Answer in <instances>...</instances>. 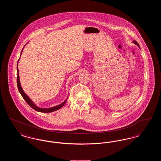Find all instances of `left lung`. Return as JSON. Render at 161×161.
<instances>
[{
  "label": "left lung",
  "instance_id": "obj_1",
  "mask_svg": "<svg viewBox=\"0 0 161 161\" xmlns=\"http://www.w3.org/2000/svg\"><path fill=\"white\" fill-rule=\"evenodd\" d=\"M133 43H135V45H137L138 47H139V44H138V42H137L136 41H135V40H133Z\"/></svg>",
  "mask_w": 161,
  "mask_h": 161
}]
</instances>
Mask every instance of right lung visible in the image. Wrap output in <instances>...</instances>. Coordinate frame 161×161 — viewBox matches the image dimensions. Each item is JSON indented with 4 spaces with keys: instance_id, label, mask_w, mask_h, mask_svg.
Segmentation results:
<instances>
[{
    "instance_id": "1",
    "label": "right lung",
    "mask_w": 161,
    "mask_h": 161,
    "mask_svg": "<svg viewBox=\"0 0 161 161\" xmlns=\"http://www.w3.org/2000/svg\"><path fill=\"white\" fill-rule=\"evenodd\" d=\"M27 44V43H26ZM25 45L24 46V47L25 46ZM23 49H22V52H21V54H20V56H21V55H22V51H23ZM19 59H20V58H19ZM18 60V61H19ZM17 87H18V89H19V92L20 93V94H21V95L22 96V97L23 98V99L25 100V101L28 103V104L30 106V107H32L33 109H34L35 110H36V111H37V112H42V113H50V112H54V111H55V110H58V109H60V108L63 107L64 104H65V103H66V101H67V99H68V97H67V98L66 99V100L64 101V102H63L61 104H58V105H57V106H54V107H50V108H41V107H38V106H37L34 103V102L32 101V100L28 97V96L25 93V92L23 91V89H22V86H21V84H20V78H19V69H18V63H17Z\"/></svg>"
}]
</instances>
